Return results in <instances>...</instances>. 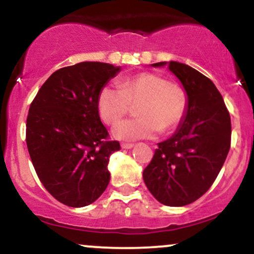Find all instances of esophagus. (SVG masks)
I'll return each mask as SVG.
<instances>
[{"label": "esophagus", "instance_id": "34e87169", "mask_svg": "<svg viewBox=\"0 0 254 254\" xmlns=\"http://www.w3.org/2000/svg\"><path fill=\"white\" fill-rule=\"evenodd\" d=\"M122 148H123V149H131V148H133V144L132 143H122Z\"/></svg>", "mask_w": 254, "mask_h": 254}]
</instances>
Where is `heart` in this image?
Listing matches in <instances>:
<instances>
[{
	"instance_id": "heart-1",
	"label": "heart",
	"mask_w": 254,
	"mask_h": 254,
	"mask_svg": "<svg viewBox=\"0 0 254 254\" xmlns=\"http://www.w3.org/2000/svg\"><path fill=\"white\" fill-rule=\"evenodd\" d=\"M139 104L137 119L117 124L112 136L119 141L151 138L160 131L178 127L185 115L186 94L179 84L154 72H142L119 81L118 87H103L98 95V112L104 123L112 125L128 112L130 104Z\"/></svg>"
}]
</instances>
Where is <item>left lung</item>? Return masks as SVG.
Returning a JSON list of instances; mask_svg holds the SVG:
<instances>
[{"label":"left lung","instance_id":"obj_1","mask_svg":"<svg viewBox=\"0 0 254 254\" xmlns=\"http://www.w3.org/2000/svg\"><path fill=\"white\" fill-rule=\"evenodd\" d=\"M168 65L185 89V115L174 135L160 142L143 180L150 193L168 206L188 205L210 189L230 148V116L210 78L188 64Z\"/></svg>","mask_w":254,"mask_h":254}]
</instances>
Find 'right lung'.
<instances>
[{
	"label": "right lung",
	"mask_w": 254,
	"mask_h": 254,
	"mask_svg": "<svg viewBox=\"0 0 254 254\" xmlns=\"http://www.w3.org/2000/svg\"><path fill=\"white\" fill-rule=\"evenodd\" d=\"M121 66L81 62L55 71L32 101L26 143L40 182L58 202L92 204L110 183L111 154L121 149L98 112L100 89Z\"/></svg>",
	"instance_id": "add662e5"
}]
</instances>
